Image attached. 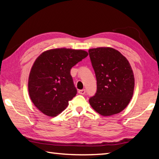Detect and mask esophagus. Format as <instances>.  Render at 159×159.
<instances>
[{"instance_id":"obj_1","label":"esophagus","mask_w":159,"mask_h":159,"mask_svg":"<svg viewBox=\"0 0 159 159\" xmlns=\"http://www.w3.org/2000/svg\"><path fill=\"white\" fill-rule=\"evenodd\" d=\"M79 93L80 94H85V89H80L79 90Z\"/></svg>"}]
</instances>
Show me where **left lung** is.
<instances>
[{
	"label": "left lung",
	"instance_id": "obj_1",
	"mask_svg": "<svg viewBox=\"0 0 159 159\" xmlns=\"http://www.w3.org/2000/svg\"><path fill=\"white\" fill-rule=\"evenodd\" d=\"M97 79V92L89 104L103 116L122 111L131 101L134 89V76L127 59L110 47L89 49Z\"/></svg>",
	"mask_w": 159,
	"mask_h": 159
}]
</instances>
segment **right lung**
Wrapping results in <instances>:
<instances>
[{
    "label": "right lung",
    "instance_id": "obj_1",
    "mask_svg": "<svg viewBox=\"0 0 159 159\" xmlns=\"http://www.w3.org/2000/svg\"><path fill=\"white\" fill-rule=\"evenodd\" d=\"M88 56V52L55 48L43 52L34 61L28 79L30 99L44 115L55 117L76 96L71 69Z\"/></svg>",
    "mask_w": 159,
    "mask_h": 159
}]
</instances>
